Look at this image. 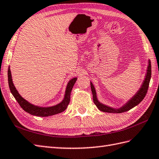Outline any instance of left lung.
I'll list each match as a JSON object with an SVG mask.
<instances>
[{
    "label": "left lung",
    "instance_id": "8db88e82",
    "mask_svg": "<svg viewBox=\"0 0 159 159\" xmlns=\"http://www.w3.org/2000/svg\"><path fill=\"white\" fill-rule=\"evenodd\" d=\"M150 77H151V63H150V61L149 60L148 69H147V73H146V78L144 80V83H142V85L141 86L140 90L138 91L136 94L134 95L131 99L128 101V102L127 103H126L125 105H124L122 107L117 109H115L110 107L106 106V105H105L99 102L98 100L97 99L96 91L94 88V86H93V83H91V91L93 93V101H94V103L96 105V106L98 107L99 110L103 112L120 113L129 111V109H131L133 107L136 106L137 105L139 104L141 101L144 99L148 91V89L149 87V83L150 80Z\"/></svg>",
    "mask_w": 159,
    "mask_h": 159
}]
</instances>
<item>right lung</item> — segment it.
Here are the masks:
<instances>
[{"instance_id":"1","label":"right lung","mask_w":159,"mask_h":159,"mask_svg":"<svg viewBox=\"0 0 159 159\" xmlns=\"http://www.w3.org/2000/svg\"><path fill=\"white\" fill-rule=\"evenodd\" d=\"M76 79L77 78H74L69 81L66 87V93H65L64 99L60 103L52 107H39L30 103L28 101H27L25 99H24L23 97L19 94V93L16 90V88L14 86L13 81H12V76L10 68L8 69V81H9V86L11 93L13 94L15 99L17 100L18 103L24 111H25L31 115H34L39 117L50 116L64 111L65 109L67 108L69 103H70L71 91L75 83H76Z\"/></svg>"}]
</instances>
